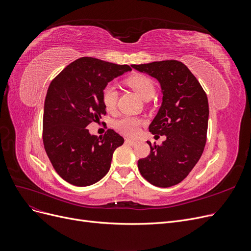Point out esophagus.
I'll use <instances>...</instances> for the list:
<instances>
[{"mask_svg": "<svg viewBox=\"0 0 251 251\" xmlns=\"http://www.w3.org/2000/svg\"><path fill=\"white\" fill-rule=\"evenodd\" d=\"M126 142L128 144V146H135L136 143H137V141L136 140H133V139H126Z\"/></svg>", "mask_w": 251, "mask_h": 251, "instance_id": "1", "label": "esophagus"}]
</instances>
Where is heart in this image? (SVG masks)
Segmentation results:
<instances>
[{"label": "heart", "mask_w": 251, "mask_h": 251, "mask_svg": "<svg viewBox=\"0 0 251 251\" xmlns=\"http://www.w3.org/2000/svg\"><path fill=\"white\" fill-rule=\"evenodd\" d=\"M126 83L135 90L143 100H151L155 95V85L151 78L144 74H135L126 79ZM118 100V91L115 85L108 83L101 91V101L104 109L112 113L115 111ZM142 119L136 116H123L114 120L113 127L126 136H134L138 133Z\"/></svg>", "instance_id": "1"}]
</instances>
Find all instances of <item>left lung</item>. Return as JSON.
<instances>
[{"instance_id":"8db88e82","label":"left lung","mask_w":251,"mask_h":251,"mask_svg":"<svg viewBox=\"0 0 251 251\" xmlns=\"http://www.w3.org/2000/svg\"><path fill=\"white\" fill-rule=\"evenodd\" d=\"M132 67L160 82L162 104L149 128L155 137H166L161 146L148 141L151 153L139 159L138 170L155 186L176 185L199 161L206 143L209 114L206 93L188 68L178 60Z\"/></svg>"}]
</instances>
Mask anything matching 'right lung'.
Listing matches in <instances>:
<instances>
[{"label":"right lung","mask_w":251,"mask_h":251,"mask_svg":"<svg viewBox=\"0 0 251 251\" xmlns=\"http://www.w3.org/2000/svg\"><path fill=\"white\" fill-rule=\"evenodd\" d=\"M131 70L127 65L81 57L51 81L44 105L43 142L52 166L68 183L88 186L109 172L114 151L125 140L111 128L100 137L91 135L87 126L105 115L103 87Z\"/></svg>","instance_id":"1"}]
</instances>
